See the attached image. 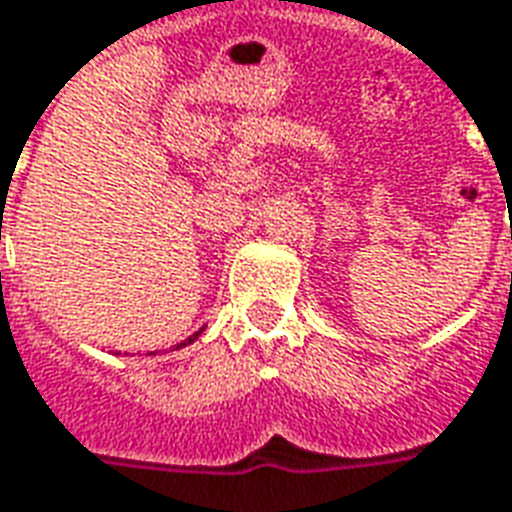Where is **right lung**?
I'll use <instances>...</instances> for the list:
<instances>
[{
    "mask_svg": "<svg viewBox=\"0 0 512 512\" xmlns=\"http://www.w3.org/2000/svg\"><path fill=\"white\" fill-rule=\"evenodd\" d=\"M191 340H194V337H189V343H191ZM180 345H186V343H180Z\"/></svg>",
    "mask_w": 512,
    "mask_h": 512,
    "instance_id": "obj_1",
    "label": "right lung"
}]
</instances>
